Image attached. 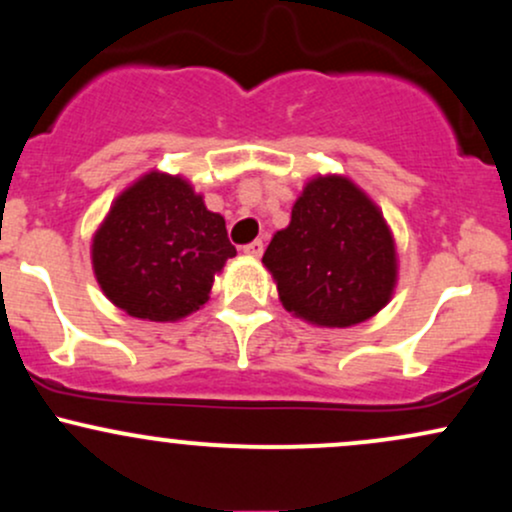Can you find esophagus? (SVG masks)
Segmentation results:
<instances>
[{
    "label": "esophagus",
    "mask_w": 512,
    "mask_h": 512,
    "mask_svg": "<svg viewBox=\"0 0 512 512\" xmlns=\"http://www.w3.org/2000/svg\"><path fill=\"white\" fill-rule=\"evenodd\" d=\"M243 252H245V255H250V257H260L264 252V243H262V240H252V243L243 245Z\"/></svg>",
    "instance_id": "34e87169"
}]
</instances>
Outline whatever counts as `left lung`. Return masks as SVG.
Returning a JSON list of instances; mask_svg holds the SVG:
<instances>
[{
	"label": "left lung",
	"instance_id": "obj_1",
	"mask_svg": "<svg viewBox=\"0 0 512 512\" xmlns=\"http://www.w3.org/2000/svg\"><path fill=\"white\" fill-rule=\"evenodd\" d=\"M262 262L289 313L322 327H351L390 301L395 243L370 199L339 175L308 182Z\"/></svg>",
	"mask_w": 512,
	"mask_h": 512
}]
</instances>
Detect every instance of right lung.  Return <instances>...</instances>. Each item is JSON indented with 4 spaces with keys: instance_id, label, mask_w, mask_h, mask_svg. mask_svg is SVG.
I'll use <instances>...</instances> for the list:
<instances>
[{
    "instance_id": "1",
    "label": "right lung",
    "mask_w": 512,
    "mask_h": 512,
    "mask_svg": "<svg viewBox=\"0 0 512 512\" xmlns=\"http://www.w3.org/2000/svg\"><path fill=\"white\" fill-rule=\"evenodd\" d=\"M236 257L223 216L182 178L149 173L117 197L93 238V269L127 315L180 320L207 303L214 274Z\"/></svg>"
}]
</instances>
